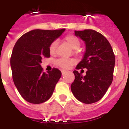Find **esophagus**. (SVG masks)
Here are the masks:
<instances>
[{
    "instance_id": "1",
    "label": "esophagus",
    "mask_w": 129,
    "mask_h": 129,
    "mask_svg": "<svg viewBox=\"0 0 129 129\" xmlns=\"http://www.w3.org/2000/svg\"><path fill=\"white\" fill-rule=\"evenodd\" d=\"M66 71H65V70H62L61 71V74H62V75H64V74H66Z\"/></svg>"
}]
</instances>
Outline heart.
Here are the masks:
<instances>
[{
  "instance_id": "b5f03b06",
  "label": "heart",
  "mask_w": 129,
  "mask_h": 129,
  "mask_svg": "<svg viewBox=\"0 0 129 129\" xmlns=\"http://www.w3.org/2000/svg\"><path fill=\"white\" fill-rule=\"evenodd\" d=\"M64 40L73 49H77L80 46V41L78 38L74 35H67L64 38ZM57 46V41H53L52 43H51L49 47L50 54L53 55L55 53ZM74 63V61L73 59H59L56 61L57 66L62 69H69Z\"/></svg>"
}]
</instances>
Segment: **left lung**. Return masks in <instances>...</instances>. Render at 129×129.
<instances>
[{"label":"left lung","mask_w":129,"mask_h":129,"mask_svg":"<svg viewBox=\"0 0 129 129\" xmlns=\"http://www.w3.org/2000/svg\"><path fill=\"white\" fill-rule=\"evenodd\" d=\"M74 33L86 45L84 57L76 70L86 68L87 71L84 76L74 71L75 80L71 90L77 100L92 104L100 100L112 84L115 57L110 43L101 33L92 29L75 31Z\"/></svg>","instance_id":"obj_1"}]
</instances>
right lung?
Here are the masks:
<instances>
[{"mask_svg":"<svg viewBox=\"0 0 129 129\" xmlns=\"http://www.w3.org/2000/svg\"><path fill=\"white\" fill-rule=\"evenodd\" d=\"M66 29H35L22 35L13 47L11 67L14 84L21 96L32 104L49 100L61 76L58 69L43 72L41 60L49 57V45Z\"/></svg>","mask_w":129,"mask_h":129,"instance_id":"right-lung-1","label":"right lung"}]
</instances>
